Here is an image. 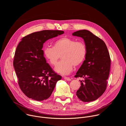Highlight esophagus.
Returning <instances> with one entry per match:
<instances>
[{
    "label": "esophagus",
    "mask_w": 126,
    "mask_h": 126,
    "mask_svg": "<svg viewBox=\"0 0 126 126\" xmlns=\"http://www.w3.org/2000/svg\"><path fill=\"white\" fill-rule=\"evenodd\" d=\"M64 79L67 80V81H71V79L69 77H64Z\"/></svg>",
    "instance_id": "esophagus-1"
}]
</instances>
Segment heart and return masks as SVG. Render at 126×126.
Masks as SVG:
<instances>
[{
    "label": "heart",
    "instance_id": "obj_1",
    "mask_svg": "<svg viewBox=\"0 0 126 126\" xmlns=\"http://www.w3.org/2000/svg\"><path fill=\"white\" fill-rule=\"evenodd\" d=\"M87 46L82 41L64 37L55 41L53 47L46 46L43 54L50 65L55 66L61 57L62 60L55 68L57 73L67 75L72 70L73 66L81 65L87 55Z\"/></svg>",
    "mask_w": 126,
    "mask_h": 126
}]
</instances>
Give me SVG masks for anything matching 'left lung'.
I'll return each instance as SVG.
<instances>
[{
  "label": "left lung",
  "mask_w": 126,
  "mask_h": 126,
  "mask_svg": "<svg viewBox=\"0 0 126 126\" xmlns=\"http://www.w3.org/2000/svg\"><path fill=\"white\" fill-rule=\"evenodd\" d=\"M72 35L84 39L87 50L85 60L74 76L84 78L76 95L83 102L93 101L107 88L111 66L109 53L105 42L90 31L79 30Z\"/></svg>",
  "instance_id": "1"
}]
</instances>
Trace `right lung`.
Listing matches in <instances>:
<instances>
[{"mask_svg": "<svg viewBox=\"0 0 126 126\" xmlns=\"http://www.w3.org/2000/svg\"><path fill=\"white\" fill-rule=\"evenodd\" d=\"M64 33L49 30L34 32L22 38L18 45L13 66L19 87L27 97L37 101L47 99L61 79L46 63L42 49L47 40Z\"/></svg>", "mask_w": 126, "mask_h": 126, "instance_id": "add662e5", "label": "right lung"}]
</instances>
